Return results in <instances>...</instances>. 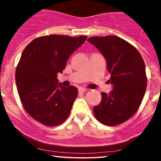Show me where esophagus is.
Returning a JSON list of instances; mask_svg holds the SVG:
<instances>
[{
  "instance_id": "1",
  "label": "esophagus",
  "mask_w": 161,
  "mask_h": 161,
  "mask_svg": "<svg viewBox=\"0 0 161 161\" xmlns=\"http://www.w3.org/2000/svg\"><path fill=\"white\" fill-rule=\"evenodd\" d=\"M86 91H87V89L85 88H82V87H81V88H79V92H80V93H83V92H85Z\"/></svg>"
}]
</instances>
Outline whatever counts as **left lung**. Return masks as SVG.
<instances>
[{
    "instance_id": "1",
    "label": "left lung",
    "mask_w": 161,
    "mask_h": 161,
    "mask_svg": "<svg viewBox=\"0 0 161 161\" xmlns=\"http://www.w3.org/2000/svg\"><path fill=\"white\" fill-rule=\"evenodd\" d=\"M107 60L113 85L110 94L101 93V103L93 108L95 118L107 125L124 123L136 114L147 87L145 65L138 50L116 36L88 39Z\"/></svg>"
}]
</instances>
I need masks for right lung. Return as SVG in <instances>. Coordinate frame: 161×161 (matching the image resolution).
Instances as JSON below:
<instances>
[{"instance_id":"obj_1","label":"right lung","mask_w":161,"mask_h":161,"mask_svg":"<svg viewBox=\"0 0 161 161\" xmlns=\"http://www.w3.org/2000/svg\"><path fill=\"white\" fill-rule=\"evenodd\" d=\"M86 36L50 35L35 38L24 49L16 69V84L25 110L47 126L67 119L78 89L58 84L68 59L84 43Z\"/></svg>"}]
</instances>
